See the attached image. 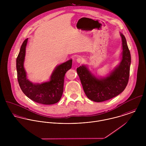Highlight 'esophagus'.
Returning a JSON list of instances; mask_svg holds the SVG:
<instances>
[{"label":"esophagus","instance_id":"1","mask_svg":"<svg viewBox=\"0 0 146 146\" xmlns=\"http://www.w3.org/2000/svg\"><path fill=\"white\" fill-rule=\"evenodd\" d=\"M76 61H77V62L82 63L83 62V60L82 58H81V57H77V59H76Z\"/></svg>","mask_w":146,"mask_h":146}]
</instances>
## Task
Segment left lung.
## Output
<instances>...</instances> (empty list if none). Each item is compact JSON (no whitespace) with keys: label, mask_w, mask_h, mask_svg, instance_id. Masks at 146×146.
Listing matches in <instances>:
<instances>
[{"label":"left lung","mask_w":146,"mask_h":146,"mask_svg":"<svg viewBox=\"0 0 146 146\" xmlns=\"http://www.w3.org/2000/svg\"><path fill=\"white\" fill-rule=\"evenodd\" d=\"M122 38V60L119 65L110 74L98 79L84 65L76 70L86 97L90 100L101 102L110 100L124 91L129 78L131 56L124 35Z\"/></svg>","instance_id":"8db88e82"}]
</instances>
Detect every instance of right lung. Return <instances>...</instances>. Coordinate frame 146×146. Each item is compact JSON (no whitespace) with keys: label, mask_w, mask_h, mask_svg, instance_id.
<instances>
[{"label":"right lung","mask_w":146,"mask_h":146,"mask_svg":"<svg viewBox=\"0 0 146 146\" xmlns=\"http://www.w3.org/2000/svg\"><path fill=\"white\" fill-rule=\"evenodd\" d=\"M27 41L28 39H26L23 42L16 60L17 79L21 90L28 98L37 103L43 104L57 103L62 95L65 74L71 68L72 60H70L57 66L49 82L41 84H33L27 79L23 67Z\"/></svg>","instance_id":"obj_1"}]
</instances>
